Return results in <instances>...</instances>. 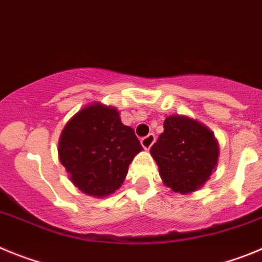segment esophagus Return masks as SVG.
<instances>
[{
  "label": "esophagus",
  "instance_id": "1",
  "mask_svg": "<svg viewBox=\"0 0 262 262\" xmlns=\"http://www.w3.org/2000/svg\"><path fill=\"white\" fill-rule=\"evenodd\" d=\"M154 142H155V134L152 133H150L148 136H146L145 138L141 140V143H142L143 148H146V150H148V148L151 147V146L154 145Z\"/></svg>",
  "mask_w": 262,
  "mask_h": 262
}]
</instances>
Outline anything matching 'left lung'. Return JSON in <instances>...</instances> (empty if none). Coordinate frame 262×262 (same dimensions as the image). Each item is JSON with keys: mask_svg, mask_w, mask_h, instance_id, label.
<instances>
[{"mask_svg": "<svg viewBox=\"0 0 262 262\" xmlns=\"http://www.w3.org/2000/svg\"><path fill=\"white\" fill-rule=\"evenodd\" d=\"M163 128L150 150L162 181L180 194L199 190L218 164L215 136L206 125L183 115L166 117Z\"/></svg>", "mask_w": 262, "mask_h": 262, "instance_id": "1", "label": "left lung"}]
</instances>
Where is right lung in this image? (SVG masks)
<instances>
[{
	"label": "right lung",
	"instance_id": "1",
	"mask_svg": "<svg viewBox=\"0 0 262 262\" xmlns=\"http://www.w3.org/2000/svg\"><path fill=\"white\" fill-rule=\"evenodd\" d=\"M142 146L115 107L95 102L79 110L63 126L58 159L74 187L98 199L122 185L128 167Z\"/></svg>",
	"mask_w": 262,
	"mask_h": 262
}]
</instances>
